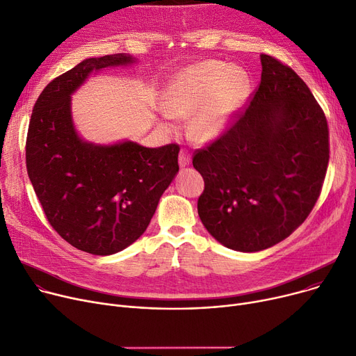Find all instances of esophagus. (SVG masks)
I'll return each mask as SVG.
<instances>
[{
  "mask_svg": "<svg viewBox=\"0 0 356 356\" xmlns=\"http://www.w3.org/2000/svg\"><path fill=\"white\" fill-rule=\"evenodd\" d=\"M178 162H179L181 168H185V166H188V165L191 163V156H190V154H188V151H185V149H181V151H179Z\"/></svg>",
  "mask_w": 356,
  "mask_h": 356,
  "instance_id": "esophagus-1",
  "label": "esophagus"
}]
</instances>
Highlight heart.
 <instances>
[{"instance_id":"1","label":"heart","mask_w":356,"mask_h":356,"mask_svg":"<svg viewBox=\"0 0 356 356\" xmlns=\"http://www.w3.org/2000/svg\"><path fill=\"white\" fill-rule=\"evenodd\" d=\"M248 93V79L220 61H202L177 74L163 96L165 118H190L197 140L220 136Z\"/></svg>"}]
</instances>
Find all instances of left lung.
I'll use <instances>...</instances> for the list:
<instances>
[{
    "label": "left lung",
    "instance_id": "8db88e82",
    "mask_svg": "<svg viewBox=\"0 0 356 356\" xmlns=\"http://www.w3.org/2000/svg\"><path fill=\"white\" fill-rule=\"evenodd\" d=\"M261 81L244 113L198 149V216L218 243L243 253L289 237L315 207L329 162L323 111L306 83L261 54Z\"/></svg>",
    "mask_w": 356,
    "mask_h": 356
}]
</instances>
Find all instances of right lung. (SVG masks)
Wrapping results in <instances>:
<instances>
[{
    "instance_id": "right-lung-1",
    "label": "right lung",
    "mask_w": 356,
    "mask_h": 356,
    "mask_svg": "<svg viewBox=\"0 0 356 356\" xmlns=\"http://www.w3.org/2000/svg\"><path fill=\"white\" fill-rule=\"evenodd\" d=\"M135 61L124 53L80 61L41 92L29 124L27 172L49 222L69 244L95 256L135 243L179 171L175 143L100 145L74 128L70 96L92 73Z\"/></svg>"
}]
</instances>
